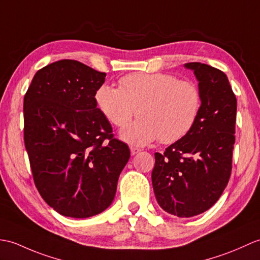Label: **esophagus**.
Instances as JSON below:
<instances>
[{
  "label": "esophagus",
  "mask_w": 260,
  "mask_h": 260,
  "mask_svg": "<svg viewBox=\"0 0 260 260\" xmlns=\"http://www.w3.org/2000/svg\"><path fill=\"white\" fill-rule=\"evenodd\" d=\"M140 152H141L140 148H137V147H131V155H132V156H134V155H136L137 153H140Z\"/></svg>",
  "instance_id": "esophagus-1"
}]
</instances>
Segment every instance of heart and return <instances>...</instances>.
Masks as SVG:
<instances>
[{
  "instance_id": "1",
  "label": "heart",
  "mask_w": 260,
  "mask_h": 260,
  "mask_svg": "<svg viewBox=\"0 0 260 260\" xmlns=\"http://www.w3.org/2000/svg\"><path fill=\"white\" fill-rule=\"evenodd\" d=\"M95 103L116 127H124L136 114L138 119L120 132V137L144 146L157 140L172 144L188 135L201 112L202 94L194 82L171 74L134 73L120 78L119 88L100 86Z\"/></svg>"
}]
</instances>
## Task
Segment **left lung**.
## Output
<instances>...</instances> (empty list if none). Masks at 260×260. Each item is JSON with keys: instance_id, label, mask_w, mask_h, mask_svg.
<instances>
[{"instance_id": "1", "label": "left lung", "mask_w": 260, "mask_h": 260, "mask_svg": "<svg viewBox=\"0 0 260 260\" xmlns=\"http://www.w3.org/2000/svg\"><path fill=\"white\" fill-rule=\"evenodd\" d=\"M202 94V107L188 135L155 153L154 194L166 213L188 218L218 201L232 172L237 100L224 72L186 63Z\"/></svg>"}]
</instances>
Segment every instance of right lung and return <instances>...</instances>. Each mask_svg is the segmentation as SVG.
I'll return each mask as SVG.
<instances>
[{
  "instance_id": "add662e5",
  "label": "right lung",
  "mask_w": 260,
  "mask_h": 260,
  "mask_svg": "<svg viewBox=\"0 0 260 260\" xmlns=\"http://www.w3.org/2000/svg\"><path fill=\"white\" fill-rule=\"evenodd\" d=\"M105 76L61 59L36 72L24 96V143L35 186L47 205L72 218L110 207L131 156L96 107Z\"/></svg>"
}]
</instances>
